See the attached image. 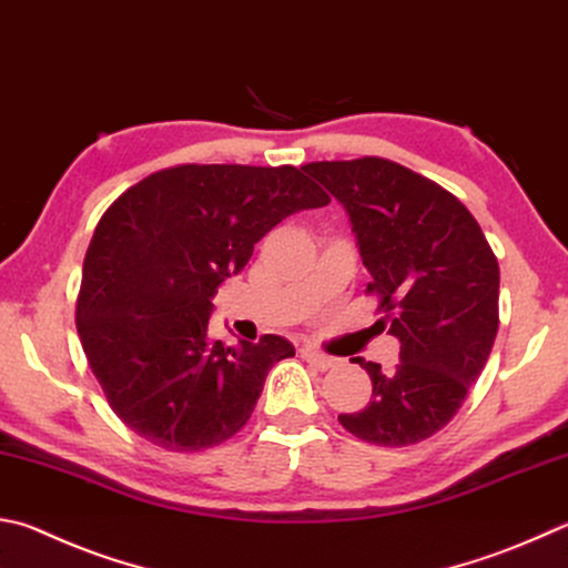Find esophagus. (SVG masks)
<instances>
[{"label": "esophagus", "instance_id": "obj_1", "mask_svg": "<svg viewBox=\"0 0 568 568\" xmlns=\"http://www.w3.org/2000/svg\"><path fill=\"white\" fill-rule=\"evenodd\" d=\"M301 355H303L305 363H311V365H313V367H317V369H329V367H335V357H329V355H325V353H320V349H315V347H303V349H301Z\"/></svg>", "mask_w": 568, "mask_h": 568}]
</instances>
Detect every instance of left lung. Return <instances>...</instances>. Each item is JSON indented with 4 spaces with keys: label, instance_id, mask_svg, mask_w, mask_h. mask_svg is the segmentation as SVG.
Returning <instances> with one entry per match:
<instances>
[{
    "label": "left lung",
    "instance_id": "8db88e82",
    "mask_svg": "<svg viewBox=\"0 0 568 568\" xmlns=\"http://www.w3.org/2000/svg\"><path fill=\"white\" fill-rule=\"evenodd\" d=\"M343 203L373 275L379 325L399 363H355L373 397L339 425L379 447H407L457 415L487 365L499 327V263L464 203L395 161L365 156L303 166Z\"/></svg>",
    "mask_w": 568,
    "mask_h": 568
}]
</instances>
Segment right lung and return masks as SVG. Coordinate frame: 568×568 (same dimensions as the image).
<instances>
[{"label":"right lung","mask_w":568,"mask_h":568,"mask_svg":"<svg viewBox=\"0 0 568 568\" xmlns=\"http://www.w3.org/2000/svg\"><path fill=\"white\" fill-rule=\"evenodd\" d=\"M295 166L185 163L151 173L101 215L77 297L91 373L129 429L169 452H201L241 432L281 335L229 347L209 333L211 297L287 215L329 195Z\"/></svg>","instance_id":"1"}]
</instances>
